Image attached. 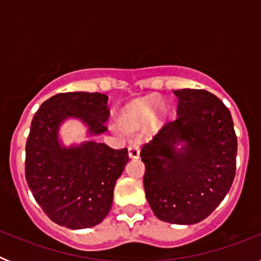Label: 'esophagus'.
<instances>
[{"label":"esophagus","instance_id":"obj_1","mask_svg":"<svg viewBox=\"0 0 261 261\" xmlns=\"http://www.w3.org/2000/svg\"><path fill=\"white\" fill-rule=\"evenodd\" d=\"M128 154L130 158H138V156H140V145H138L137 142H132L128 147Z\"/></svg>","mask_w":261,"mask_h":261}]
</instances>
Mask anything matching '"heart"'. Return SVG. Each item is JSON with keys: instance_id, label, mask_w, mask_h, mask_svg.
Here are the masks:
<instances>
[{"instance_id": "b5f03b06", "label": "heart", "mask_w": 261, "mask_h": 261, "mask_svg": "<svg viewBox=\"0 0 261 261\" xmlns=\"http://www.w3.org/2000/svg\"><path fill=\"white\" fill-rule=\"evenodd\" d=\"M161 107H162V102L156 96H151L142 102L132 103L124 108L120 115L121 125L125 129H136L138 126L145 125L155 116L156 111Z\"/></svg>"}]
</instances>
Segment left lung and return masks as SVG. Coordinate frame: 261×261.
Listing matches in <instances>:
<instances>
[{"instance_id": "8db88e82", "label": "left lung", "mask_w": 261, "mask_h": 261, "mask_svg": "<svg viewBox=\"0 0 261 261\" xmlns=\"http://www.w3.org/2000/svg\"><path fill=\"white\" fill-rule=\"evenodd\" d=\"M176 117L145 144L144 187L161 221L193 225L205 220L230 191L237 168L231 114L209 91L175 90Z\"/></svg>"}]
</instances>
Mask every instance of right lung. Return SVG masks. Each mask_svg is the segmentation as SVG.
<instances>
[{
	"label": "right lung",
	"instance_id": "right-lung-1",
	"mask_svg": "<svg viewBox=\"0 0 261 261\" xmlns=\"http://www.w3.org/2000/svg\"><path fill=\"white\" fill-rule=\"evenodd\" d=\"M108 96L64 93L45 100L32 119L26 144V180L36 202L50 220L71 230L99 225L112 208L116 180L129 161L93 140L70 146L60 138L66 120H80L87 137L107 132Z\"/></svg>",
	"mask_w": 261,
	"mask_h": 261
}]
</instances>
